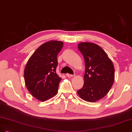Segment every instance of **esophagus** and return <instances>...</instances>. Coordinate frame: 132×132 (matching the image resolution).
<instances>
[{
  "mask_svg": "<svg viewBox=\"0 0 132 132\" xmlns=\"http://www.w3.org/2000/svg\"><path fill=\"white\" fill-rule=\"evenodd\" d=\"M66 76H67L68 77H73V76H75L74 75H70L69 73H66Z\"/></svg>",
  "mask_w": 132,
  "mask_h": 132,
  "instance_id": "34e87169",
  "label": "esophagus"
}]
</instances>
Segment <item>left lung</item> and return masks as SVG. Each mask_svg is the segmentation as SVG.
Returning <instances> with one entry per match:
<instances>
[{
  "mask_svg": "<svg viewBox=\"0 0 132 132\" xmlns=\"http://www.w3.org/2000/svg\"><path fill=\"white\" fill-rule=\"evenodd\" d=\"M79 50L85 61L84 83L77 91L83 100L95 102L104 97L111 88L114 78V69L111 60L98 45L82 42Z\"/></svg>",
  "mask_w": 132,
  "mask_h": 132,
  "instance_id": "8db88e82",
  "label": "left lung"
}]
</instances>
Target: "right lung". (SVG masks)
Segmentation results:
<instances>
[{
	"label": "right lung",
	"instance_id": "1",
	"mask_svg": "<svg viewBox=\"0 0 132 132\" xmlns=\"http://www.w3.org/2000/svg\"><path fill=\"white\" fill-rule=\"evenodd\" d=\"M63 42L52 40L38 48L29 59L24 71V82L31 94L44 101L54 96L61 78L56 73L57 56Z\"/></svg>",
	"mask_w": 132,
	"mask_h": 132
}]
</instances>
